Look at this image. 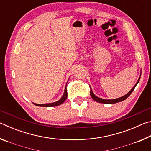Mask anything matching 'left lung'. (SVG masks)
<instances>
[{"instance_id":"left-lung-1","label":"left lung","mask_w":151,"mask_h":151,"mask_svg":"<svg viewBox=\"0 0 151 151\" xmlns=\"http://www.w3.org/2000/svg\"><path fill=\"white\" fill-rule=\"evenodd\" d=\"M140 75H141V73H140ZM140 77L138 79V81L137 82V83L135 84V85L132 87V88L131 89V91H130L129 93H128L127 94H125L123 96H121V97H119V98H117L115 99H101V98H99V97L96 96L95 94L93 93V91H92V88L90 86L91 88V92H90V94H91V96L92 98H93V100H94L96 102H98V103H104V104H114V103H119V102H121V101H124L125 99L127 98H128L130 96V94L132 93V92L134 91V89L135 88V86H137V85L138 83H139V82L140 81Z\"/></svg>"}]
</instances>
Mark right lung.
I'll return each instance as SVG.
<instances>
[{"label": "right lung", "mask_w": 151, "mask_h": 151, "mask_svg": "<svg viewBox=\"0 0 151 151\" xmlns=\"http://www.w3.org/2000/svg\"><path fill=\"white\" fill-rule=\"evenodd\" d=\"M66 98H67V91H66V85L65 86V92H64V94L63 96L58 100V101H56L55 103H46V104H36L33 103V104L36 106H43V107H51V106H58L60 104H63L64 102L66 101Z\"/></svg>", "instance_id": "add662e5"}]
</instances>
